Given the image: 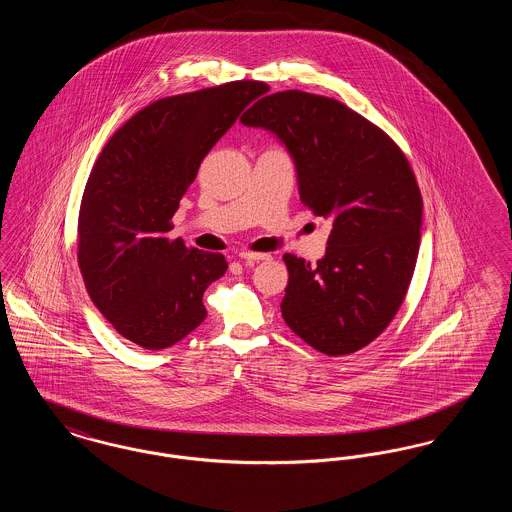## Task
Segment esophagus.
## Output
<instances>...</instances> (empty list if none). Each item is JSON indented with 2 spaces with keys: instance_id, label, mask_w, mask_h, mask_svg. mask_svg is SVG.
I'll return each mask as SVG.
<instances>
[{
  "instance_id": "34e87169",
  "label": "esophagus",
  "mask_w": 512,
  "mask_h": 512,
  "mask_svg": "<svg viewBox=\"0 0 512 512\" xmlns=\"http://www.w3.org/2000/svg\"><path fill=\"white\" fill-rule=\"evenodd\" d=\"M238 257H240L242 261L253 263V261H265L270 255H268V253H257V251H242Z\"/></svg>"
}]
</instances>
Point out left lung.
<instances>
[{"label":"left lung","instance_id":"1","mask_svg":"<svg viewBox=\"0 0 512 512\" xmlns=\"http://www.w3.org/2000/svg\"><path fill=\"white\" fill-rule=\"evenodd\" d=\"M240 121L286 144L303 205L334 220L317 265L284 255L282 317L328 357L363 349L397 315L416 267L422 195L407 155L345 103L301 90L255 101Z\"/></svg>","mask_w":512,"mask_h":512}]
</instances>
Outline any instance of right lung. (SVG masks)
Here are the masks:
<instances>
[{"label": "right lung", "mask_w": 512, "mask_h": 512, "mask_svg": "<svg viewBox=\"0 0 512 512\" xmlns=\"http://www.w3.org/2000/svg\"><path fill=\"white\" fill-rule=\"evenodd\" d=\"M259 80L157 99L101 149L78 213V267L99 313L144 349H165L205 317L203 293L226 272L222 253L171 240L172 215Z\"/></svg>", "instance_id": "obj_1"}]
</instances>
